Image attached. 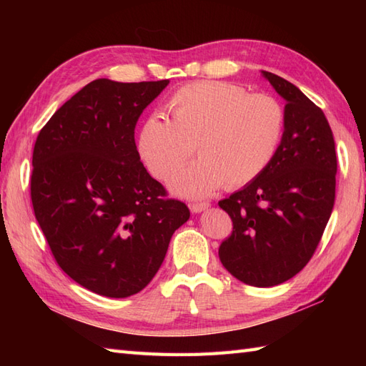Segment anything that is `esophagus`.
I'll use <instances>...</instances> for the list:
<instances>
[{"label": "esophagus", "instance_id": "34e87169", "mask_svg": "<svg viewBox=\"0 0 366 366\" xmlns=\"http://www.w3.org/2000/svg\"><path fill=\"white\" fill-rule=\"evenodd\" d=\"M209 207V203H206V201H199V203H192L190 204V211L192 212H201V211H204V209H207Z\"/></svg>", "mask_w": 366, "mask_h": 366}]
</instances>
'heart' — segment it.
<instances>
[{"label":"heart","instance_id":"1","mask_svg":"<svg viewBox=\"0 0 366 366\" xmlns=\"http://www.w3.org/2000/svg\"><path fill=\"white\" fill-rule=\"evenodd\" d=\"M169 119L149 116L137 134V152L151 176L168 182L190 159L173 189L203 197L223 184L237 189L266 171L282 144L286 127L283 105L266 92H248L224 81H198L168 99Z\"/></svg>","mask_w":366,"mask_h":366}]
</instances>
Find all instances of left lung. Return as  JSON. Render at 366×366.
Masks as SVG:
<instances>
[{"label":"left lung","instance_id":"obj_1","mask_svg":"<svg viewBox=\"0 0 366 366\" xmlns=\"http://www.w3.org/2000/svg\"><path fill=\"white\" fill-rule=\"evenodd\" d=\"M262 74L286 99L285 135L270 167L219 201L232 222L219 256L240 282L269 287L299 274L320 245L335 203L337 154L321 108L282 76Z\"/></svg>","mask_w":366,"mask_h":366}]
</instances>
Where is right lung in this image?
I'll return each mask as SVG.
<instances>
[{
	"instance_id": "1",
	"label": "right lung",
	"mask_w": 366,
	"mask_h": 366,
	"mask_svg": "<svg viewBox=\"0 0 366 366\" xmlns=\"http://www.w3.org/2000/svg\"><path fill=\"white\" fill-rule=\"evenodd\" d=\"M169 80L88 83L41 129L31 201L58 266L86 290L122 299L157 274L185 203L143 167L135 126Z\"/></svg>"
}]
</instances>
